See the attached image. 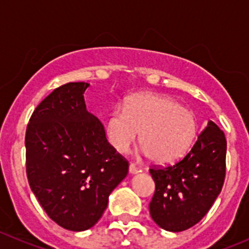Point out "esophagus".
<instances>
[{"mask_svg":"<svg viewBox=\"0 0 249 249\" xmlns=\"http://www.w3.org/2000/svg\"><path fill=\"white\" fill-rule=\"evenodd\" d=\"M139 172H141V171L135 166V164H132V163L130 164L129 166V173L130 174H136V173H139Z\"/></svg>","mask_w":249,"mask_h":249,"instance_id":"34e87169","label":"esophagus"}]
</instances>
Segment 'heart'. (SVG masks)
I'll return each mask as SVG.
<instances>
[{
	"label": "heart",
	"mask_w": 249,
	"mask_h": 249,
	"mask_svg": "<svg viewBox=\"0 0 249 249\" xmlns=\"http://www.w3.org/2000/svg\"><path fill=\"white\" fill-rule=\"evenodd\" d=\"M196 132L198 122L192 110L171 97L155 93L131 97L125 107L114 108L107 120V136L118 152L126 153L141 134V153L157 164L182 159Z\"/></svg>",
	"instance_id": "heart-1"
}]
</instances>
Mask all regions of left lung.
Returning <instances> with one entry per match:
<instances>
[{
	"label": "left lung",
	"instance_id": "left-lung-1",
	"mask_svg": "<svg viewBox=\"0 0 249 249\" xmlns=\"http://www.w3.org/2000/svg\"><path fill=\"white\" fill-rule=\"evenodd\" d=\"M226 145L224 131L209 120L180 161L150 169L156 184L150 213L161 229L184 231L198 224L210 210L224 185Z\"/></svg>",
	"mask_w": 249,
	"mask_h": 249
}]
</instances>
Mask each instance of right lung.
<instances>
[{
    "mask_svg": "<svg viewBox=\"0 0 249 249\" xmlns=\"http://www.w3.org/2000/svg\"><path fill=\"white\" fill-rule=\"evenodd\" d=\"M86 82L56 88L39 104L25 132L30 189L48 216L70 231L98 222L129 163L86 109Z\"/></svg>",
    "mask_w": 249,
    "mask_h": 249,
    "instance_id": "obj_1",
    "label": "right lung"
}]
</instances>
